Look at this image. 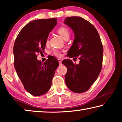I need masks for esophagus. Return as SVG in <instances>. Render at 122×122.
Segmentation results:
<instances>
[{
    "label": "esophagus",
    "mask_w": 122,
    "mask_h": 122,
    "mask_svg": "<svg viewBox=\"0 0 122 122\" xmlns=\"http://www.w3.org/2000/svg\"><path fill=\"white\" fill-rule=\"evenodd\" d=\"M58 61H59V63L60 65H61L62 61V59L59 58V59H58Z\"/></svg>",
    "instance_id": "esophagus-1"
}]
</instances>
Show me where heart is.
I'll use <instances>...</instances> for the list:
<instances>
[{"mask_svg": "<svg viewBox=\"0 0 122 122\" xmlns=\"http://www.w3.org/2000/svg\"><path fill=\"white\" fill-rule=\"evenodd\" d=\"M57 32L60 35L62 38L65 39V40L67 38H69L70 35L69 30H68V29L67 27H60L57 28ZM48 39H47L46 42H48ZM53 54L56 56L60 57L61 56L62 54L60 50H59L58 49H54V51H53Z\"/></svg>", "mask_w": 122, "mask_h": 122, "instance_id": "heart-1", "label": "heart"}]
</instances>
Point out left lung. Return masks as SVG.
Wrapping results in <instances>:
<instances>
[{
  "instance_id": "8db88e82",
  "label": "left lung",
  "mask_w": 122,
  "mask_h": 122,
  "mask_svg": "<svg viewBox=\"0 0 122 122\" xmlns=\"http://www.w3.org/2000/svg\"><path fill=\"white\" fill-rule=\"evenodd\" d=\"M64 23L72 29L75 35L68 56L80 59L77 65L69 59L63 60L62 64L67 68L66 84L72 92L82 93L90 88L100 73L103 46L97 30L87 20L80 16H70L64 20Z\"/></svg>"
}]
</instances>
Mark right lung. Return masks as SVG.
Returning <instances> with one entry per match:
<instances>
[{
  "label": "right lung",
  "mask_w": 122,
  "mask_h": 122,
  "mask_svg": "<svg viewBox=\"0 0 122 122\" xmlns=\"http://www.w3.org/2000/svg\"><path fill=\"white\" fill-rule=\"evenodd\" d=\"M57 19L35 20L20 30L13 47L14 68L24 87L33 96L48 92L55 70L59 65L53 56L44 63L37 60V54L44 52L50 32L57 24Z\"/></svg>",
  "instance_id": "obj_1"
}]
</instances>
